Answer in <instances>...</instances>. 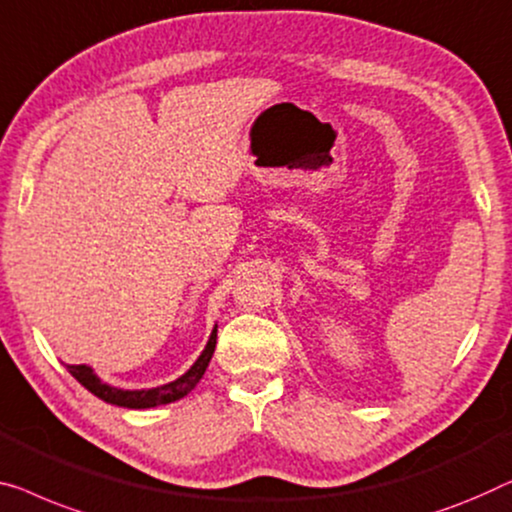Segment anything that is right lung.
<instances>
[{"mask_svg": "<svg viewBox=\"0 0 512 512\" xmlns=\"http://www.w3.org/2000/svg\"><path fill=\"white\" fill-rule=\"evenodd\" d=\"M214 346H217V325H214V330H212L210 339H207L203 353L198 355V360L180 376V379L170 381L166 385H159V388H150V390L115 388V385L103 383L99 376L94 374V369L87 365H66V369H69V374L73 376V379H76L80 385H85L92 395L103 399V402L124 406V409H152V406H159V404L177 402V399L189 395V392L196 388V383L203 379L205 369H207V365H210Z\"/></svg>", "mask_w": 512, "mask_h": 512, "instance_id": "right-lung-1", "label": "right lung"}]
</instances>
